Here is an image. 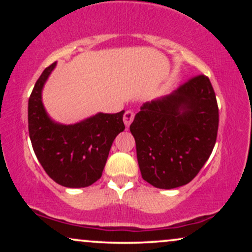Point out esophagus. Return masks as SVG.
<instances>
[{"label":"esophagus","instance_id":"34e87169","mask_svg":"<svg viewBox=\"0 0 252 252\" xmlns=\"http://www.w3.org/2000/svg\"><path fill=\"white\" fill-rule=\"evenodd\" d=\"M134 117H135V114L131 111V110L126 111V114H124V116H123V121H124V124H126V128H128L130 124H131L132 121H134Z\"/></svg>","mask_w":252,"mask_h":252}]
</instances>
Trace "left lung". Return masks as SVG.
<instances>
[{
	"instance_id": "left-lung-1",
	"label": "left lung",
	"mask_w": 252,
	"mask_h": 252,
	"mask_svg": "<svg viewBox=\"0 0 252 252\" xmlns=\"http://www.w3.org/2000/svg\"><path fill=\"white\" fill-rule=\"evenodd\" d=\"M218 123L215 90L204 74L144 103L130 124L143 180L163 189L192 181L212 153Z\"/></svg>"
}]
</instances>
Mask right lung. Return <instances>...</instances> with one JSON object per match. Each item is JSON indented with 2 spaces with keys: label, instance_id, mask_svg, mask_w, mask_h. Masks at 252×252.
Masks as SVG:
<instances>
[{
  "label": "right lung",
  "instance_id": "add662e5",
  "mask_svg": "<svg viewBox=\"0 0 252 252\" xmlns=\"http://www.w3.org/2000/svg\"><path fill=\"white\" fill-rule=\"evenodd\" d=\"M57 63L45 68L28 100V130L34 153L48 176L63 187H88L102 176L115 137L126 129L124 110L98 112L76 124L52 121L43 108L41 92Z\"/></svg>",
  "mask_w": 252,
  "mask_h": 252
}]
</instances>
